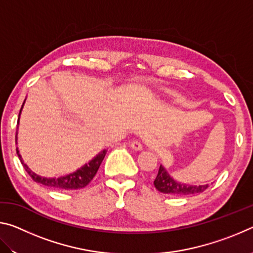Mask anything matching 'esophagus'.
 <instances>
[{
	"label": "esophagus",
	"mask_w": 253,
	"mask_h": 253,
	"mask_svg": "<svg viewBox=\"0 0 253 253\" xmlns=\"http://www.w3.org/2000/svg\"><path fill=\"white\" fill-rule=\"evenodd\" d=\"M130 147L132 149H135V151H142V149H143V144L140 143V142H138V140H134V142H131Z\"/></svg>",
	"instance_id": "34e87169"
}]
</instances>
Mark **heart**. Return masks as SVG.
Masks as SVG:
<instances>
[{
	"instance_id": "heart-1",
	"label": "heart",
	"mask_w": 253,
	"mask_h": 253,
	"mask_svg": "<svg viewBox=\"0 0 253 253\" xmlns=\"http://www.w3.org/2000/svg\"><path fill=\"white\" fill-rule=\"evenodd\" d=\"M173 100H176V97H173Z\"/></svg>"
}]
</instances>
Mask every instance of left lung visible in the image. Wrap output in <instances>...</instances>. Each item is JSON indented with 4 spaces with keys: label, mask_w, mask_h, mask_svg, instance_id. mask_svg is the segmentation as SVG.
<instances>
[{
    "label": "left lung",
    "mask_w": 253,
    "mask_h": 253,
    "mask_svg": "<svg viewBox=\"0 0 253 253\" xmlns=\"http://www.w3.org/2000/svg\"><path fill=\"white\" fill-rule=\"evenodd\" d=\"M154 185L162 193L172 196H183L202 193L203 191H205L209 187V184L190 185V184H184L182 182L176 181V179H174L170 176L163 165L160 166L157 176L155 181H154Z\"/></svg>",
    "instance_id": "left-lung-1"
}]
</instances>
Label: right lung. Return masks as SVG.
<instances>
[{
	"mask_svg": "<svg viewBox=\"0 0 253 253\" xmlns=\"http://www.w3.org/2000/svg\"><path fill=\"white\" fill-rule=\"evenodd\" d=\"M23 105H22V108H23ZM22 108H21L20 114H19V121H20V115H21V111H22ZM19 121H18V124H19ZM16 140H18V132H16V136H15V142ZM106 153H107L106 149H102V151L98 153L91 161L85 163L84 166H81L80 169H77L74 173H70L68 175H65V176H60V177H44L36 174L33 170L29 169V166L27 164H24V162L22 161V157L20 155L19 148L16 147V154H18V156L20 158L21 163H22L24 169L27 170L28 174L32 177L34 182L40 183L42 185L55 188V190H66V191L79 190V188L87 186L88 184L91 182V179L95 177V175L97 173L98 169H99L102 160H104Z\"/></svg>",
	"mask_w": 253,
	"mask_h": 253,
	"instance_id": "add662e5",
	"label": "right lung"
}]
</instances>
